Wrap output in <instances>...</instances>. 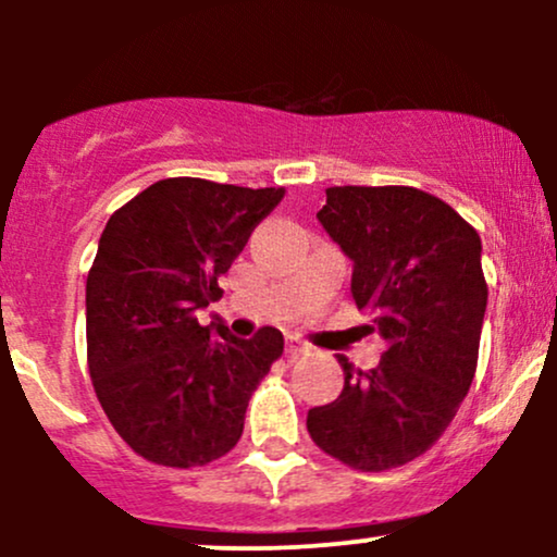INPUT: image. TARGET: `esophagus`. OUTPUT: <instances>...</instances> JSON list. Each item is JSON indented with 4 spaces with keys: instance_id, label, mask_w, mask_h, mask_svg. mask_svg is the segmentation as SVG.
Returning <instances> with one entry per match:
<instances>
[{
    "instance_id": "esophagus-1",
    "label": "esophagus",
    "mask_w": 557,
    "mask_h": 557,
    "mask_svg": "<svg viewBox=\"0 0 557 557\" xmlns=\"http://www.w3.org/2000/svg\"><path fill=\"white\" fill-rule=\"evenodd\" d=\"M309 350H311V345H309V343L298 341V337H287V343H285V354H287V359H296V356H300V354H309Z\"/></svg>"
}]
</instances>
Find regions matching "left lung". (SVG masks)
Listing matches in <instances>:
<instances>
[{"mask_svg":"<svg viewBox=\"0 0 557 557\" xmlns=\"http://www.w3.org/2000/svg\"><path fill=\"white\" fill-rule=\"evenodd\" d=\"M354 259L350 290L385 341L369 372L341 356L343 393L311 408V440L359 471H389L443 437L476 374L487 309L479 233L411 185H332L317 212Z\"/></svg>","mask_w":557,"mask_h":557,"instance_id":"1","label":"left lung"}]
</instances>
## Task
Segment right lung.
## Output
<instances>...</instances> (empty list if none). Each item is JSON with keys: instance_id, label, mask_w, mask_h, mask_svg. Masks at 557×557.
I'll use <instances>...</instances> for the list:
<instances>
[{"instance_id": "right-lung-1", "label": "right lung", "mask_w": 557, "mask_h": 557, "mask_svg": "<svg viewBox=\"0 0 557 557\" xmlns=\"http://www.w3.org/2000/svg\"><path fill=\"white\" fill-rule=\"evenodd\" d=\"M285 188L168 177L110 216L86 280L88 372L114 432L146 461L196 469L238 445L283 335L198 324ZM216 329L220 336H212Z\"/></svg>"}]
</instances>
